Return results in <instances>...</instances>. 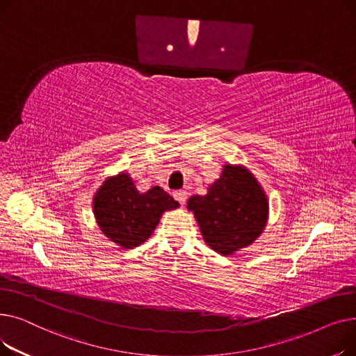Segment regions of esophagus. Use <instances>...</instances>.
Returning a JSON list of instances; mask_svg holds the SVG:
<instances>
[{
  "instance_id": "obj_1",
  "label": "esophagus",
  "mask_w": 356,
  "mask_h": 356,
  "mask_svg": "<svg viewBox=\"0 0 356 356\" xmlns=\"http://www.w3.org/2000/svg\"><path fill=\"white\" fill-rule=\"evenodd\" d=\"M173 196H175V199H176L180 204H184V202H186V192H184V191H177V192L173 193Z\"/></svg>"
}]
</instances>
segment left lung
Returning a JSON list of instances; mask_svg holds the SVG:
<instances>
[{
  "instance_id": "8db88e82",
  "label": "left lung",
  "mask_w": 356,
  "mask_h": 356,
  "mask_svg": "<svg viewBox=\"0 0 356 356\" xmlns=\"http://www.w3.org/2000/svg\"><path fill=\"white\" fill-rule=\"evenodd\" d=\"M207 244L222 255L251 245L268 220V199L254 175L242 164H225L207 195L188 200Z\"/></svg>"
}]
</instances>
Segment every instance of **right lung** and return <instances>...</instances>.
<instances>
[{
    "label": "right lung",
    "mask_w": 356,
    "mask_h": 356,
    "mask_svg": "<svg viewBox=\"0 0 356 356\" xmlns=\"http://www.w3.org/2000/svg\"><path fill=\"white\" fill-rule=\"evenodd\" d=\"M92 207L102 234L121 248L131 250L152 236L161 215L179 208V203L160 186L140 193L134 180L122 172L101 184Z\"/></svg>",
    "instance_id": "add662e5"
}]
</instances>
